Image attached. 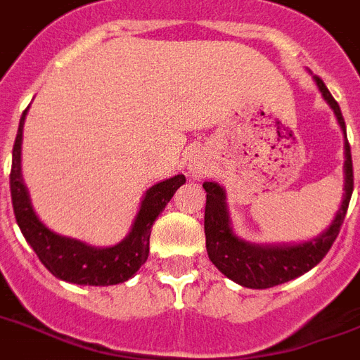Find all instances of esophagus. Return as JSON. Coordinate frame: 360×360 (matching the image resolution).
Listing matches in <instances>:
<instances>
[{
	"label": "esophagus",
	"instance_id": "esophagus-1",
	"mask_svg": "<svg viewBox=\"0 0 360 360\" xmlns=\"http://www.w3.org/2000/svg\"><path fill=\"white\" fill-rule=\"evenodd\" d=\"M188 172L195 177H203V174H207V165L199 157H192L188 161Z\"/></svg>",
	"mask_w": 360,
	"mask_h": 360
}]
</instances>
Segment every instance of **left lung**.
<instances>
[{
	"label": "left lung",
	"instance_id": "obj_1",
	"mask_svg": "<svg viewBox=\"0 0 360 360\" xmlns=\"http://www.w3.org/2000/svg\"><path fill=\"white\" fill-rule=\"evenodd\" d=\"M320 95L333 110L337 122L344 134V194L340 207L335 214L333 221L319 236L300 243H276V245H259L241 240L232 231V221L226 208V194L219 183L208 181L203 183L207 192V207H205V236H207L208 258L226 278L249 289H269L289 280L302 276L311 271L320 259L328 255L333 241L340 232L349 199L353 192V162L346 124L342 113L322 78L313 77Z\"/></svg>",
	"mask_w": 360,
	"mask_h": 360
}]
</instances>
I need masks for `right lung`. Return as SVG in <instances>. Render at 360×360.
Here are the masks:
<instances>
[{
	"instance_id": "obj_1",
	"label": "right lung",
	"mask_w": 360,
	"mask_h": 360,
	"mask_svg": "<svg viewBox=\"0 0 360 360\" xmlns=\"http://www.w3.org/2000/svg\"><path fill=\"white\" fill-rule=\"evenodd\" d=\"M27 110L21 115L20 128L12 148L11 170L12 207L21 234L47 271L63 282L78 285H115L126 282L148 259L153 221L162 212L166 203L174 198L175 190L185 185V175L177 174L146 190L134 225L117 245L93 247L77 238L56 234L34 212L29 188L23 183L21 143Z\"/></svg>"
}]
</instances>
